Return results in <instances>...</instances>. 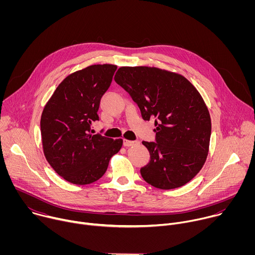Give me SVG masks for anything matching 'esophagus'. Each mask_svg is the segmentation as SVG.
<instances>
[{"instance_id":"1","label":"esophagus","mask_w":255,"mask_h":255,"mask_svg":"<svg viewBox=\"0 0 255 255\" xmlns=\"http://www.w3.org/2000/svg\"><path fill=\"white\" fill-rule=\"evenodd\" d=\"M124 146H126V147H130V146H134V145H137V144H139V141H137V140H134V141H132V140H127V139H124Z\"/></svg>"}]
</instances>
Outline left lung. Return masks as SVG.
<instances>
[{
  "instance_id": "obj_1",
  "label": "left lung",
  "mask_w": 255,
  "mask_h": 255,
  "mask_svg": "<svg viewBox=\"0 0 255 255\" xmlns=\"http://www.w3.org/2000/svg\"><path fill=\"white\" fill-rule=\"evenodd\" d=\"M114 80L145 121L155 118L156 142H142L150 153L140 169L143 179L161 190L189 183L207 159L211 137L210 113L198 90L181 75L149 66H122Z\"/></svg>"
}]
</instances>
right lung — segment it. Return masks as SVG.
<instances>
[{
    "mask_svg": "<svg viewBox=\"0 0 255 255\" xmlns=\"http://www.w3.org/2000/svg\"><path fill=\"white\" fill-rule=\"evenodd\" d=\"M113 64H94L67 76L45 105L40 120L44 155L51 167L75 185H89L106 172L122 139L94 134L101 98L112 83Z\"/></svg>",
    "mask_w": 255,
    "mask_h": 255,
    "instance_id": "add662e5",
    "label": "right lung"
}]
</instances>
